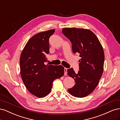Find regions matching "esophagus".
I'll use <instances>...</instances> for the list:
<instances>
[{"label": "esophagus", "mask_w": 120, "mask_h": 120, "mask_svg": "<svg viewBox=\"0 0 120 120\" xmlns=\"http://www.w3.org/2000/svg\"><path fill=\"white\" fill-rule=\"evenodd\" d=\"M64 75H67V71H68V68H64Z\"/></svg>", "instance_id": "esophagus-1"}]
</instances>
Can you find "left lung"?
<instances>
[{
  "mask_svg": "<svg viewBox=\"0 0 120 120\" xmlns=\"http://www.w3.org/2000/svg\"><path fill=\"white\" fill-rule=\"evenodd\" d=\"M62 32L71 41L72 52L79 53L81 57L78 74L72 68L67 71L68 75L75 82L68 92L75 97H86L96 89L103 73V46L97 36L88 29L64 28Z\"/></svg>",
  "mask_w": 120,
  "mask_h": 120,
  "instance_id": "left-lung-1",
  "label": "left lung"
}]
</instances>
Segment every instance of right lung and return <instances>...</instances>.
Instances as JSON below:
<instances>
[{
  "label": "right lung",
  "instance_id": "add662e5",
  "mask_svg": "<svg viewBox=\"0 0 120 120\" xmlns=\"http://www.w3.org/2000/svg\"><path fill=\"white\" fill-rule=\"evenodd\" d=\"M55 30L39 32L32 37L25 45L20 58V75L26 89L38 98L45 97L51 92L52 82L64 75L61 65L45 64L49 53V38Z\"/></svg>",
  "mask_w": 120,
  "mask_h": 120
}]
</instances>
